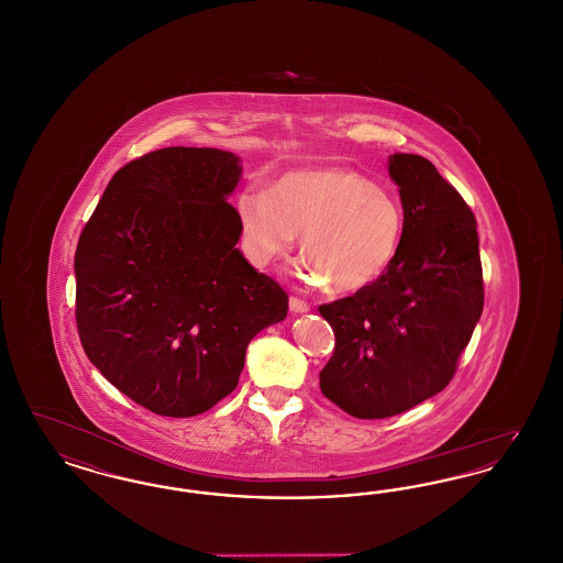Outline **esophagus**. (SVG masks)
<instances>
[{
  "mask_svg": "<svg viewBox=\"0 0 563 563\" xmlns=\"http://www.w3.org/2000/svg\"><path fill=\"white\" fill-rule=\"evenodd\" d=\"M289 308H291V312H308L310 310V306L306 303V301H301L299 297H289Z\"/></svg>",
  "mask_w": 563,
  "mask_h": 563,
  "instance_id": "1",
  "label": "esophagus"
}]
</instances>
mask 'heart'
<instances>
[{
  "label": "heart",
  "mask_w": 563,
  "mask_h": 563,
  "mask_svg": "<svg viewBox=\"0 0 563 563\" xmlns=\"http://www.w3.org/2000/svg\"><path fill=\"white\" fill-rule=\"evenodd\" d=\"M236 211L255 266L283 257L301 234L310 280L335 295L361 291L390 268L405 230L401 200L346 166L295 168L269 189H241Z\"/></svg>",
  "instance_id": "obj_1"
}]
</instances>
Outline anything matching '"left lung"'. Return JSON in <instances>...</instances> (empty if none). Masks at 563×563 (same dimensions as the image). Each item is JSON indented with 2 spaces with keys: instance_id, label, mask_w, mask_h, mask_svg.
Listing matches in <instances>:
<instances>
[{
  "instance_id": "8db88e82",
  "label": "left lung",
  "mask_w": 563,
  "mask_h": 563,
  "mask_svg": "<svg viewBox=\"0 0 563 563\" xmlns=\"http://www.w3.org/2000/svg\"><path fill=\"white\" fill-rule=\"evenodd\" d=\"M388 175L405 213L395 262L369 287L319 308L335 333L322 395L361 420L441 393L483 312L477 221L464 198L416 154L390 156Z\"/></svg>"
}]
</instances>
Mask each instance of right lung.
Masks as SVG:
<instances>
[{
	"label": "right lung",
	"mask_w": 563,
	"mask_h": 563,
	"mask_svg": "<svg viewBox=\"0 0 563 563\" xmlns=\"http://www.w3.org/2000/svg\"><path fill=\"white\" fill-rule=\"evenodd\" d=\"M241 158L164 147L122 166L81 230L76 322L90 363L145 409L189 418L228 397L249 342L289 297L236 242Z\"/></svg>",
	"instance_id": "obj_1"
}]
</instances>
